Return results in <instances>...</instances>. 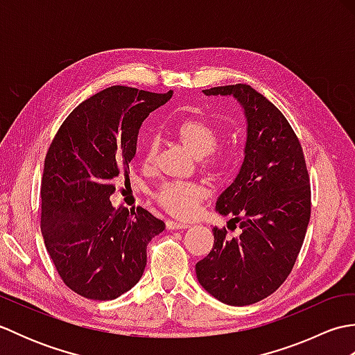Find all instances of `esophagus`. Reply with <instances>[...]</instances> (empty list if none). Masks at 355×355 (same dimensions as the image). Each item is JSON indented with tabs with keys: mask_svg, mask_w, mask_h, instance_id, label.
I'll return each mask as SVG.
<instances>
[{
	"mask_svg": "<svg viewBox=\"0 0 355 355\" xmlns=\"http://www.w3.org/2000/svg\"><path fill=\"white\" fill-rule=\"evenodd\" d=\"M166 227H168L169 230H183V229L191 227V225L187 223H178V221H173V220H168V221H166Z\"/></svg>",
	"mask_w": 355,
	"mask_h": 355,
	"instance_id": "esophagus-1",
	"label": "esophagus"
}]
</instances>
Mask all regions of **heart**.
Wrapping results in <instances>:
<instances>
[{
    "instance_id": "heart-1",
    "label": "heart",
    "mask_w": 355,
    "mask_h": 355,
    "mask_svg": "<svg viewBox=\"0 0 355 355\" xmlns=\"http://www.w3.org/2000/svg\"><path fill=\"white\" fill-rule=\"evenodd\" d=\"M173 134L192 155L198 158L212 154L220 141V135L215 128L198 117H189L178 122L173 128ZM157 150L158 140L150 139L145 149V162L148 164L155 160ZM207 168L223 171L225 162L221 158H210L207 160ZM206 197L207 189L200 183H166L155 193L157 201L168 212L177 216H189Z\"/></svg>"
}]
</instances>
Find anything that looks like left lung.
Segmentation results:
<instances>
[{
	"label": "left lung",
	"mask_w": 355,
	"mask_h": 355,
	"mask_svg": "<svg viewBox=\"0 0 355 355\" xmlns=\"http://www.w3.org/2000/svg\"><path fill=\"white\" fill-rule=\"evenodd\" d=\"M235 97L245 117L244 160L215 210L232 216L214 229V248L195 266L200 285L232 306L259 302L275 293L297 259L311 214L310 178L299 139L288 120L250 85L205 89Z\"/></svg>",
	"instance_id": "8db88e82"
}]
</instances>
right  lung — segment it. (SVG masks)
Here are the masks:
<instances>
[{
    "label": "right lung",
    "instance_id": "obj_1",
    "mask_svg": "<svg viewBox=\"0 0 355 355\" xmlns=\"http://www.w3.org/2000/svg\"><path fill=\"white\" fill-rule=\"evenodd\" d=\"M110 87L71 111L44 162L41 230L59 276L74 293L112 300L146 267V247L164 223L137 207H114L119 175L130 173L139 130L172 97Z\"/></svg>",
    "mask_w": 355,
    "mask_h": 355
}]
</instances>
